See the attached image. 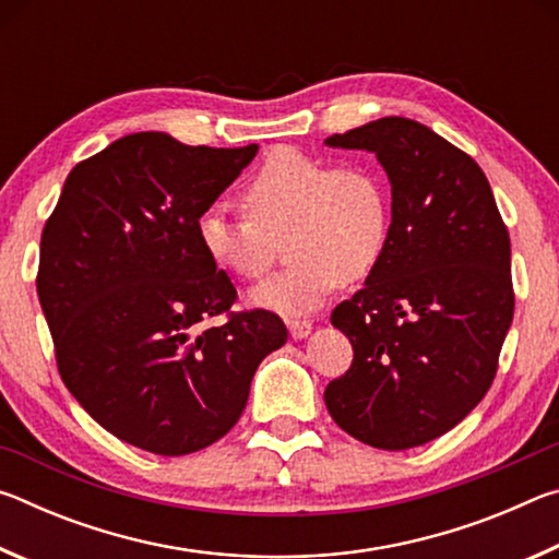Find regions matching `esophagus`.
<instances>
[{"label": "esophagus", "mask_w": 559, "mask_h": 559, "mask_svg": "<svg viewBox=\"0 0 559 559\" xmlns=\"http://www.w3.org/2000/svg\"><path fill=\"white\" fill-rule=\"evenodd\" d=\"M286 323H288V330H290L293 340L308 337L310 330H313V323H310V320H306V318H288Z\"/></svg>", "instance_id": "34e87169"}]
</instances>
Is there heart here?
<instances>
[{"instance_id":"b5f03b06","label":"heart","mask_w":559,"mask_h":559,"mask_svg":"<svg viewBox=\"0 0 559 559\" xmlns=\"http://www.w3.org/2000/svg\"><path fill=\"white\" fill-rule=\"evenodd\" d=\"M239 200L243 216L202 210L197 241L219 271L257 281L276 259V241L288 236V266L251 296L278 313L313 310L343 281L370 278L390 249L392 197L372 165H330L281 145L246 179Z\"/></svg>"}]
</instances>
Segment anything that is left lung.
I'll list each match as a JSON object with an SVG mask.
<instances>
[{
	"mask_svg": "<svg viewBox=\"0 0 559 559\" xmlns=\"http://www.w3.org/2000/svg\"><path fill=\"white\" fill-rule=\"evenodd\" d=\"M370 150L392 182V239L333 310L353 365L325 386L340 429L374 449L421 447L484 400L513 323L510 236L484 169L409 118L325 140Z\"/></svg>",
	"mask_w": 559,
	"mask_h": 559,
	"instance_id": "8db88e82",
	"label": "left lung"
}]
</instances>
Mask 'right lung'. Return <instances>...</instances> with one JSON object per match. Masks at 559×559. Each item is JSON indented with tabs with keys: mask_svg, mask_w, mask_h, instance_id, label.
<instances>
[{
	"mask_svg": "<svg viewBox=\"0 0 559 559\" xmlns=\"http://www.w3.org/2000/svg\"><path fill=\"white\" fill-rule=\"evenodd\" d=\"M257 153L132 132L71 169L44 224L36 293L56 367L132 447L185 456L222 439L261 359L286 343L276 313L231 310L234 283L194 231Z\"/></svg>",
	"mask_w": 559,
	"mask_h": 559,
	"instance_id": "1",
	"label": "right lung"
}]
</instances>
